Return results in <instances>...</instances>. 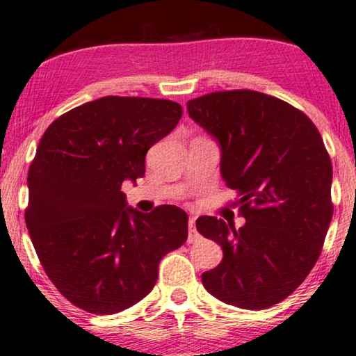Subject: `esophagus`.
<instances>
[{"instance_id": "obj_1", "label": "esophagus", "mask_w": 356, "mask_h": 356, "mask_svg": "<svg viewBox=\"0 0 356 356\" xmlns=\"http://www.w3.org/2000/svg\"><path fill=\"white\" fill-rule=\"evenodd\" d=\"M195 218H189V222H188V229H189V242H195V240L200 237V234H197L196 230V224H195Z\"/></svg>"}]
</instances>
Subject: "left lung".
I'll use <instances>...</instances> for the list:
<instances>
[{"label":"left lung","instance_id":"left-lung-1","mask_svg":"<svg viewBox=\"0 0 356 356\" xmlns=\"http://www.w3.org/2000/svg\"><path fill=\"white\" fill-rule=\"evenodd\" d=\"M186 106L219 144L220 175L245 218L240 229L211 216L196 220L224 252L202 284L230 306L268 309L306 280L324 245L334 214L324 140L306 114L258 91H218Z\"/></svg>","mask_w":356,"mask_h":356}]
</instances>
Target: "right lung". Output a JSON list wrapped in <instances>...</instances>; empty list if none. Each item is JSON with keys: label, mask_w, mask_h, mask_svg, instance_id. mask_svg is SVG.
I'll list each match as a JSON object with an SVG mask.
<instances>
[{"label": "right lung", "mask_w": 356, "mask_h": 356, "mask_svg": "<svg viewBox=\"0 0 356 356\" xmlns=\"http://www.w3.org/2000/svg\"><path fill=\"white\" fill-rule=\"evenodd\" d=\"M178 103L104 96L60 116L40 138L27 188L26 225L45 273L91 314H118L144 299L159 263L188 238L177 206L140 212L124 181L145 175V155L177 127Z\"/></svg>", "instance_id": "right-lung-1"}]
</instances>
